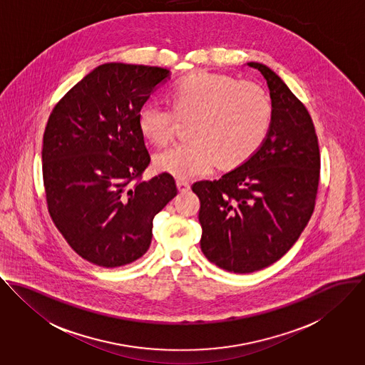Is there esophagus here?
Returning a JSON list of instances; mask_svg holds the SVG:
<instances>
[{
  "mask_svg": "<svg viewBox=\"0 0 365 365\" xmlns=\"http://www.w3.org/2000/svg\"><path fill=\"white\" fill-rule=\"evenodd\" d=\"M176 186H178L179 192H187V190L190 189L189 182H185V180H180V179H178V180H176Z\"/></svg>",
  "mask_w": 365,
  "mask_h": 365,
  "instance_id": "obj_1",
  "label": "esophagus"
}]
</instances>
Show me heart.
Returning a JSON list of instances; mask_svg holds the SVG:
<instances>
[{"label": "heart", "mask_w": 365, "mask_h": 365, "mask_svg": "<svg viewBox=\"0 0 365 365\" xmlns=\"http://www.w3.org/2000/svg\"><path fill=\"white\" fill-rule=\"evenodd\" d=\"M173 109L151 101L141 106L138 125L155 145L168 144L179 118H195L189 141L157 154L160 172L189 180L208 173L217 161L234 166L247 160L263 143L272 105L259 86L221 74H195L172 91ZM177 113L175 114L174 112Z\"/></svg>", "instance_id": "b5f03b06"}]
</instances>
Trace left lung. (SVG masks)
<instances>
[{
    "mask_svg": "<svg viewBox=\"0 0 365 365\" xmlns=\"http://www.w3.org/2000/svg\"><path fill=\"white\" fill-rule=\"evenodd\" d=\"M272 122L259 150L218 180L196 182L204 256L234 273L262 270L291 249L315 207L321 155L307 108L267 66Z\"/></svg>",
    "mask_w": 365,
    "mask_h": 365,
    "instance_id": "obj_1",
    "label": "left lung"
}]
</instances>
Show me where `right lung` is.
<instances>
[{
  "label": "right lung",
  "mask_w": 365,
  "mask_h": 365,
  "mask_svg": "<svg viewBox=\"0 0 365 365\" xmlns=\"http://www.w3.org/2000/svg\"><path fill=\"white\" fill-rule=\"evenodd\" d=\"M168 77L161 67L105 63L48 118L41 150L48 212L68 245L96 266L140 259L154 217L178 195L169 173L140 180L150 154L138 112Z\"/></svg>",
  "instance_id": "1"
}]
</instances>
